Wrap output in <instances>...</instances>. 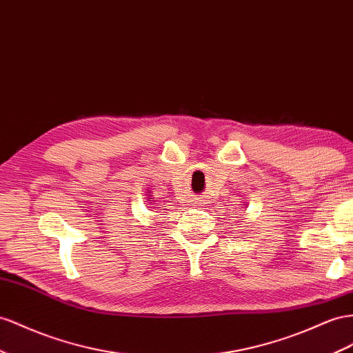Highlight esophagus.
<instances>
[{
    "mask_svg": "<svg viewBox=\"0 0 353 353\" xmlns=\"http://www.w3.org/2000/svg\"><path fill=\"white\" fill-rule=\"evenodd\" d=\"M205 203H206V200H205V197H203V196H197V197H194V199H193V206L200 208V206H203Z\"/></svg>",
    "mask_w": 353,
    "mask_h": 353,
    "instance_id": "1",
    "label": "esophagus"
}]
</instances>
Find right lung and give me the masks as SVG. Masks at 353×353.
<instances>
[{
    "label": "right lung",
    "mask_w": 353,
    "mask_h": 353,
    "mask_svg": "<svg viewBox=\"0 0 353 353\" xmlns=\"http://www.w3.org/2000/svg\"><path fill=\"white\" fill-rule=\"evenodd\" d=\"M148 196H151V194H148Z\"/></svg>",
    "instance_id": "add662e5"
}]
</instances>
